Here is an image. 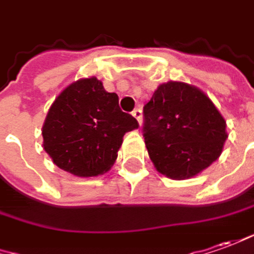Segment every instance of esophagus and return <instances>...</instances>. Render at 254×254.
<instances>
[{
    "label": "esophagus",
    "instance_id": "1",
    "mask_svg": "<svg viewBox=\"0 0 254 254\" xmlns=\"http://www.w3.org/2000/svg\"><path fill=\"white\" fill-rule=\"evenodd\" d=\"M132 115H133L134 118L137 120V122H139V125H141V117H143V115H141V110H139V108H136V110H133V111H132Z\"/></svg>",
    "mask_w": 254,
    "mask_h": 254
}]
</instances>
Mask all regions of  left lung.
<instances>
[{
  "label": "left lung",
  "mask_w": 254,
  "mask_h": 254,
  "mask_svg": "<svg viewBox=\"0 0 254 254\" xmlns=\"http://www.w3.org/2000/svg\"><path fill=\"white\" fill-rule=\"evenodd\" d=\"M143 137L156 170L171 179L200 174L220 157L227 124L213 101L184 82L160 84L143 107Z\"/></svg>",
  "instance_id": "1"
}]
</instances>
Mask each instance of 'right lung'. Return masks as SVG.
Segmentation results:
<instances>
[{
	"label": "right lung",
	"mask_w": 254,
	"mask_h": 254,
	"mask_svg": "<svg viewBox=\"0 0 254 254\" xmlns=\"http://www.w3.org/2000/svg\"><path fill=\"white\" fill-rule=\"evenodd\" d=\"M118 96L97 77L79 79L61 91L43 125V147L53 163L76 177H97L118 157L124 134L139 127Z\"/></svg>",
	"instance_id": "1"
}]
</instances>
